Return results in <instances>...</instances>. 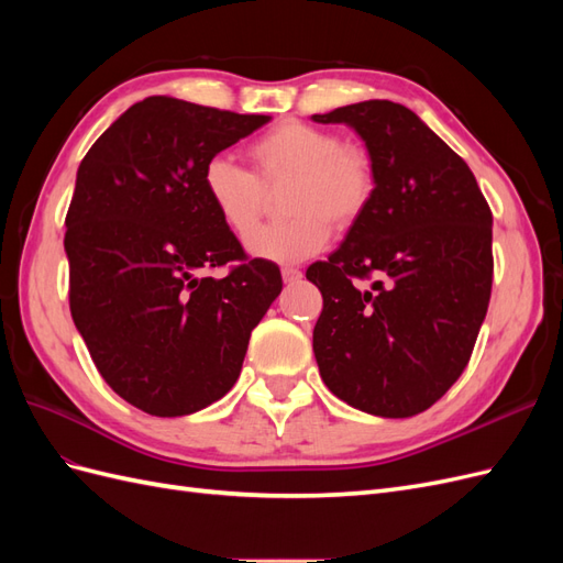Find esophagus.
<instances>
[{
    "instance_id": "1",
    "label": "esophagus",
    "mask_w": 563,
    "mask_h": 563,
    "mask_svg": "<svg viewBox=\"0 0 563 563\" xmlns=\"http://www.w3.org/2000/svg\"><path fill=\"white\" fill-rule=\"evenodd\" d=\"M282 277H284V284H296L302 277V272L296 269V267H284Z\"/></svg>"
}]
</instances>
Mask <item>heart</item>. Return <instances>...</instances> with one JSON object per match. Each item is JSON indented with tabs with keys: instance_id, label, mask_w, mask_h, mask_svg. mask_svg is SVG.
Segmentation results:
<instances>
[{
	"instance_id": "heart-1",
	"label": "heart",
	"mask_w": 563,
	"mask_h": 563,
	"mask_svg": "<svg viewBox=\"0 0 563 563\" xmlns=\"http://www.w3.org/2000/svg\"><path fill=\"white\" fill-rule=\"evenodd\" d=\"M253 172L228 157L203 164L201 187L223 225L246 236L263 216L267 190L288 183L282 207L291 213L255 230L246 249L255 258L298 263L319 253L338 232L352 230L376 195V164L360 145L331 129L298 119L272 126L246 147Z\"/></svg>"
}]
</instances>
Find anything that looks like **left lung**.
Here are the masks:
<instances>
[{
	"instance_id": "8db88e82",
	"label": "left lung",
	"mask_w": 563,
	"mask_h": 563,
	"mask_svg": "<svg viewBox=\"0 0 563 563\" xmlns=\"http://www.w3.org/2000/svg\"><path fill=\"white\" fill-rule=\"evenodd\" d=\"M312 119L350 124L376 164L368 211L305 272L323 298L312 333L321 380L360 411L411 418L446 395L479 335L493 284L488 201L463 157L399 103Z\"/></svg>"
}]
</instances>
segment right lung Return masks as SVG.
Wrapping results in <instances>:
<instances>
[{"label":"right lung","instance_id":"1","mask_svg":"<svg viewBox=\"0 0 563 563\" xmlns=\"http://www.w3.org/2000/svg\"><path fill=\"white\" fill-rule=\"evenodd\" d=\"M269 119L150 96L77 168L65 216L70 312L103 380L150 416L225 397L282 291L279 267L249 258L201 187L203 164ZM225 264V278L206 275Z\"/></svg>","mask_w":563,"mask_h":563}]
</instances>
